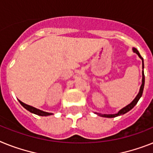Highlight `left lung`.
I'll list each match as a JSON object with an SVG mask.
<instances>
[{
  "instance_id": "8db88e82",
  "label": "left lung",
  "mask_w": 153,
  "mask_h": 153,
  "mask_svg": "<svg viewBox=\"0 0 153 153\" xmlns=\"http://www.w3.org/2000/svg\"><path fill=\"white\" fill-rule=\"evenodd\" d=\"M133 51H134V53H137V54L139 56L140 58L142 60V68H144V65H143V58H142V56L140 55L139 52L137 51V49H136V48H133ZM144 85H145V74H144V72L142 71V85H141V88H140V90H139V92H138V94L137 95V96H136L135 99H134V100L132 101L130 104H128V106H126L125 107H124L123 109H121V110H120V111L117 113V114H103V115H101V116L105 117H117V116H120V115H122V114H126L127 112H128L129 110H131V109L133 108V107H134V106H135L136 104H137V102H138L139 99L141 98V96H142V92H143V89H144Z\"/></svg>"
}]
</instances>
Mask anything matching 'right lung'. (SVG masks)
Masks as SVG:
<instances>
[{
	"instance_id": "1",
	"label": "right lung",
	"mask_w": 153,
	"mask_h": 153,
	"mask_svg": "<svg viewBox=\"0 0 153 153\" xmlns=\"http://www.w3.org/2000/svg\"><path fill=\"white\" fill-rule=\"evenodd\" d=\"M19 102L21 103V105L22 106H24L26 110H28L29 111H30L31 113H33V114H37V115H39V116H48V115H51L52 114L51 113H47V112H44V111H42L40 110H38V109L35 108V107H33V106H31L29 105H27L24 102H22V101L19 100Z\"/></svg>"
}]
</instances>
